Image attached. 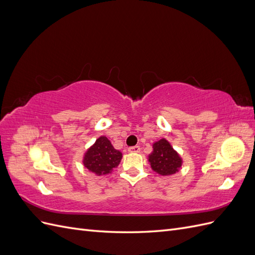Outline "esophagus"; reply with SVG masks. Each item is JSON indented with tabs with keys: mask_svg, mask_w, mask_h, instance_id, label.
Wrapping results in <instances>:
<instances>
[{
	"mask_svg": "<svg viewBox=\"0 0 255 255\" xmlns=\"http://www.w3.org/2000/svg\"><path fill=\"white\" fill-rule=\"evenodd\" d=\"M128 151L129 152H140V146L139 145H134V146H130V148H128Z\"/></svg>",
	"mask_w": 255,
	"mask_h": 255,
	"instance_id": "esophagus-1",
	"label": "esophagus"
}]
</instances>
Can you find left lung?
Listing matches in <instances>:
<instances>
[{
	"mask_svg": "<svg viewBox=\"0 0 255 255\" xmlns=\"http://www.w3.org/2000/svg\"><path fill=\"white\" fill-rule=\"evenodd\" d=\"M149 161L153 170L160 175L174 174L182 166V158L164 138L153 144Z\"/></svg>",
	"mask_w": 255,
	"mask_h": 255,
	"instance_id": "obj_1",
	"label": "left lung"
}]
</instances>
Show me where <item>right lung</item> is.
Instances as JSON below:
<instances>
[{
    "mask_svg": "<svg viewBox=\"0 0 255 255\" xmlns=\"http://www.w3.org/2000/svg\"><path fill=\"white\" fill-rule=\"evenodd\" d=\"M121 158L122 153L116 150L105 136H101L85 153L83 163L89 171L103 175L112 172L120 164Z\"/></svg>",
    "mask_w": 255,
    "mask_h": 255,
    "instance_id": "obj_1",
    "label": "right lung"
}]
</instances>
